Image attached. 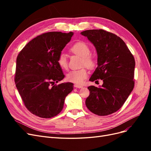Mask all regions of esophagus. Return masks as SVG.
Instances as JSON below:
<instances>
[{
  "mask_svg": "<svg viewBox=\"0 0 151 151\" xmlns=\"http://www.w3.org/2000/svg\"><path fill=\"white\" fill-rule=\"evenodd\" d=\"M74 87H75V88H79V89L83 88V86H82L81 85H78V84H75Z\"/></svg>",
  "mask_w": 151,
  "mask_h": 151,
  "instance_id": "1",
  "label": "esophagus"
}]
</instances>
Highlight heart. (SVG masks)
<instances>
[{
  "instance_id": "b5f03b06",
  "label": "heart",
  "mask_w": 151,
  "mask_h": 151,
  "mask_svg": "<svg viewBox=\"0 0 151 151\" xmlns=\"http://www.w3.org/2000/svg\"><path fill=\"white\" fill-rule=\"evenodd\" d=\"M70 52L82 57V65L92 68L96 65L95 58L91 55V49L89 45L83 42H77L71 47ZM58 65L63 69L68 68V61L65 55L61 53L57 58ZM88 76V72L85 68L79 70H74L69 72L67 75L68 81L76 84H81Z\"/></svg>"
}]
</instances>
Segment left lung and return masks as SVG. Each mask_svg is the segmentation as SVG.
Instances as JSON below:
<instances>
[{
    "instance_id": "left-lung-1",
    "label": "left lung",
    "mask_w": 151,
    "mask_h": 151,
    "mask_svg": "<svg viewBox=\"0 0 151 151\" xmlns=\"http://www.w3.org/2000/svg\"><path fill=\"white\" fill-rule=\"evenodd\" d=\"M81 34L93 44L98 55V67L89 81H103L99 88L88 87L86 105L97 115H110L123 106L134 89V57L115 34L103 29L86 30Z\"/></svg>"
}]
</instances>
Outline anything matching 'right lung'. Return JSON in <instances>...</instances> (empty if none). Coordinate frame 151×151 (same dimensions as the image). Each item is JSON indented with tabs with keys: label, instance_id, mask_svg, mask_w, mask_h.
<instances>
[{
	"label": "right lung",
	"instance_id": "1",
	"mask_svg": "<svg viewBox=\"0 0 151 151\" xmlns=\"http://www.w3.org/2000/svg\"><path fill=\"white\" fill-rule=\"evenodd\" d=\"M73 32H48L32 40L18 54L15 83L28 110L41 118L57 116L73 83L54 85L64 78L57 58L70 42Z\"/></svg>",
	"mask_w": 151,
	"mask_h": 151
}]
</instances>
